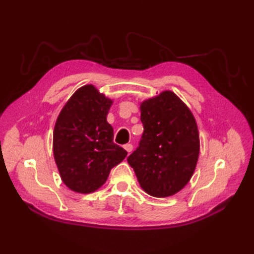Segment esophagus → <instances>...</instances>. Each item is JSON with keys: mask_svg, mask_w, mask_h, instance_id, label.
Segmentation results:
<instances>
[{"mask_svg": "<svg viewBox=\"0 0 254 254\" xmlns=\"http://www.w3.org/2000/svg\"><path fill=\"white\" fill-rule=\"evenodd\" d=\"M123 147L127 153H131L132 149H133V145L132 144H126V145H123Z\"/></svg>", "mask_w": 254, "mask_h": 254, "instance_id": "1", "label": "esophagus"}]
</instances>
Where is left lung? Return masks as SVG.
Masks as SVG:
<instances>
[{"label":"left lung","mask_w":254,"mask_h":254,"mask_svg":"<svg viewBox=\"0 0 254 254\" xmlns=\"http://www.w3.org/2000/svg\"><path fill=\"white\" fill-rule=\"evenodd\" d=\"M144 127L137 148L127 157L143 190L156 197L174 195L195 169L199 153L192 112L172 91L141 105Z\"/></svg>","instance_id":"obj_1"}]
</instances>
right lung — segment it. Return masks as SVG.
I'll list each match as a JSON object with an SVG mask.
<instances>
[{"mask_svg": "<svg viewBox=\"0 0 254 254\" xmlns=\"http://www.w3.org/2000/svg\"><path fill=\"white\" fill-rule=\"evenodd\" d=\"M111 104L93 85H85L75 91L58 117L53 154L62 181L72 191H96L127 155L113 143V128L107 122Z\"/></svg>", "mask_w": 254, "mask_h": 254, "instance_id": "add662e5", "label": "right lung"}]
</instances>
